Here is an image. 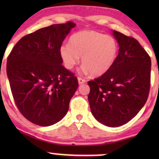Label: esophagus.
I'll return each instance as SVG.
<instances>
[{
	"mask_svg": "<svg viewBox=\"0 0 159 159\" xmlns=\"http://www.w3.org/2000/svg\"><path fill=\"white\" fill-rule=\"evenodd\" d=\"M78 84H84L86 82V80L83 79L82 78H78Z\"/></svg>",
	"mask_w": 159,
	"mask_h": 159,
	"instance_id": "1",
	"label": "esophagus"
}]
</instances>
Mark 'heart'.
Listing matches in <instances>:
<instances>
[{
  "label": "heart",
  "instance_id": "heart-1",
  "mask_svg": "<svg viewBox=\"0 0 159 159\" xmlns=\"http://www.w3.org/2000/svg\"><path fill=\"white\" fill-rule=\"evenodd\" d=\"M119 45L114 37L95 30H81L71 36L69 44L59 48V54L69 70L79 63H83L81 72L99 76L106 73L114 64Z\"/></svg>",
  "mask_w": 159,
  "mask_h": 159
}]
</instances>
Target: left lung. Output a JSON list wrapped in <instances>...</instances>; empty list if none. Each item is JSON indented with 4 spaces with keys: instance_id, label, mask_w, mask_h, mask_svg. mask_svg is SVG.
<instances>
[{
    "instance_id": "8db88e82",
    "label": "left lung",
    "mask_w": 159,
    "mask_h": 159,
    "mask_svg": "<svg viewBox=\"0 0 159 159\" xmlns=\"http://www.w3.org/2000/svg\"><path fill=\"white\" fill-rule=\"evenodd\" d=\"M112 35L119 45L117 57L110 70L88 82V101L96 120L118 127L134 117L147 102L151 60L138 40L116 30Z\"/></svg>"
}]
</instances>
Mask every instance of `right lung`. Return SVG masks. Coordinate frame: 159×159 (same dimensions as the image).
Listing matches in <instances>:
<instances>
[{"label":"right lung","mask_w":159,"mask_h":159,"mask_svg":"<svg viewBox=\"0 0 159 159\" xmlns=\"http://www.w3.org/2000/svg\"><path fill=\"white\" fill-rule=\"evenodd\" d=\"M75 24L39 29L16 43L8 57L7 74L15 102L31 123L49 126L67 114L78 79L62 65L59 48Z\"/></svg>","instance_id":"1"}]
</instances>
